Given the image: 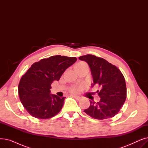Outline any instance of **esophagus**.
<instances>
[{"label":"esophagus","instance_id":"34e87169","mask_svg":"<svg viewBox=\"0 0 148 148\" xmlns=\"http://www.w3.org/2000/svg\"><path fill=\"white\" fill-rule=\"evenodd\" d=\"M73 97H74L76 99H78V100H79V99H81V97H79V96H77V95H72Z\"/></svg>","mask_w":148,"mask_h":148}]
</instances>
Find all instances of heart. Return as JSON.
Instances as JSON below:
<instances>
[{
  "label": "heart",
  "mask_w": 148,
  "mask_h": 148,
  "mask_svg": "<svg viewBox=\"0 0 148 148\" xmlns=\"http://www.w3.org/2000/svg\"><path fill=\"white\" fill-rule=\"evenodd\" d=\"M86 65V64L84 63V62H79V63H78L75 65V69L80 68V67H82L83 66H84V65ZM80 90H81L80 88H74L72 89L71 90V91L72 92H74V93H77V92H79Z\"/></svg>",
  "instance_id": "1"
}]
</instances>
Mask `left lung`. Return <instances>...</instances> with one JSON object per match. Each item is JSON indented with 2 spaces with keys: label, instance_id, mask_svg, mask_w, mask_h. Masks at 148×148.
<instances>
[{
  "label": "left lung",
  "instance_id": "obj_1",
  "mask_svg": "<svg viewBox=\"0 0 148 148\" xmlns=\"http://www.w3.org/2000/svg\"><path fill=\"white\" fill-rule=\"evenodd\" d=\"M89 65L94 83L98 84L97 90L101 98L98 103L90 101V106L84 112L92 118L103 120L118 114L127 98L125 78L120 70L106 60L87 54L79 58Z\"/></svg>",
  "mask_w": 148,
  "mask_h": 148
}]
</instances>
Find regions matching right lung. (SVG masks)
Here are the masks:
<instances>
[{"label":"right lung","mask_w":148,"mask_h":148,"mask_svg":"<svg viewBox=\"0 0 148 148\" xmlns=\"http://www.w3.org/2000/svg\"><path fill=\"white\" fill-rule=\"evenodd\" d=\"M75 57L56 55L35 62L23 75L18 84L21 103L28 113L38 119H49L63 107L65 97L50 94L51 84L59 80Z\"/></svg>","instance_id":"add662e5"}]
</instances>
